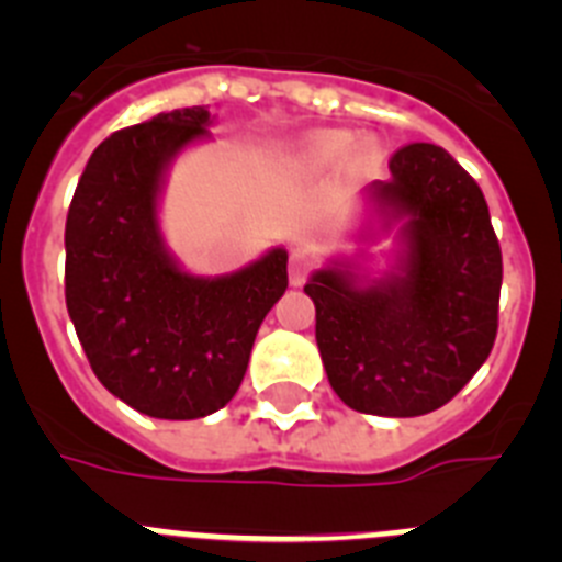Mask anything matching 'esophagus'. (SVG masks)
<instances>
[{"label": "esophagus", "instance_id": "34e87169", "mask_svg": "<svg viewBox=\"0 0 562 562\" xmlns=\"http://www.w3.org/2000/svg\"><path fill=\"white\" fill-rule=\"evenodd\" d=\"M312 258L306 256L304 250H292V256H290V267H286V272H290V284H304L306 281V276H310L312 272Z\"/></svg>", "mask_w": 562, "mask_h": 562}]
</instances>
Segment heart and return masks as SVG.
Wrapping results in <instances>:
<instances>
[{"label":"heart","instance_id":"heart-1","mask_svg":"<svg viewBox=\"0 0 562 562\" xmlns=\"http://www.w3.org/2000/svg\"><path fill=\"white\" fill-rule=\"evenodd\" d=\"M351 151V134L349 132H317L306 140V160L315 162V166H331V162H340L346 154ZM362 160H371L374 157V146L371 143H362L360 146Z\"/></svg>","mask_w":562,"mask_h":562}]
</instances>
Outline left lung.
<instances>
[{
    "label": "left lung",
    "mask_w": 562,
    "mask_h": 562,
    "mask_svg": "<svg viewBox=\"0 0 562 562\" xmlns=\"http://www.w3.org/2000/svg\"><path fill=\"white\" fill-rule=\"evenodd\" d=\"M371 186L385 225L405 220L400 272L357 284L351 265L317 270L315 340L349 408L422 416L453 400L493 351L504 265L479 182L441 146L408 143Z\"/></svg>",
    "instance_id": "1"
}]
</instances>
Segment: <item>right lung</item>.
Listing matches in <instances>:
<instances>
[{"label": "right lung", "instance_id": "right-lung-1", "mask_svg": "<svg viewBox=\"0 0 562 562\" xmlns=\"http://www.w3.org/2000/svg\"><path fill=\"white\" fill-rule=\"evenodd\" d=\"M202 106L121 128L92 151L69 202L64 295L103 389L154 419H200L245 380L258 326L286 290V250L222 278L173 265L157 227L162 171L207 137Z\"/></svg>", "mask_w": 562, "mask_h": 562}]
</instances>
